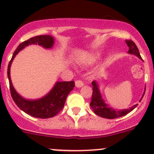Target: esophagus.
Here are the masks:
<instances>
[{
    "label": "esophagus",
    "instance_id": "34e87169",
    "mask_svg": "<svg viewBox=\"0 0 154 154\" xmlns=\"http://www.w3.org/2000/svg\"><path fill=\"white\" fill-rule=\"evenodd\" d=\"M83 85H84V83H83V81H81V80H76L75 81V86L76 87H77V88H81Z\"/></svg>",
    "mask_w": 154,
    "mask_h": 154
}]
</instances>
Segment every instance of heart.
Wrapping results in <instances>:
<instances>
[{"label":"heart","mask_w":154,"mask_h":154,"mask_svg":"<svg viewBox=\"0 0 154 154\" xmlns=\"http://www.w3.org/2000/svg\"><path fill=\"white\" fill-rule=\"evenodd\" d=\"M97 58H98V55H97V54H89V55L86 56V57L82 60V63L88 64V63H91V62L94 61V60H97Z\"/></svg>","instance_id":"obj_1"}]
</instances>
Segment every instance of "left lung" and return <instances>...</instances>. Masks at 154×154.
Returning a JSON list of instances; mask_svg holds the SVG:
<instances>
[{
  "label": "left lung",
  "instance_id": "1",
  "mask_svg": "<svg viewBox=\"0 0 154 154\" xmlns=\"http://www.w3.org/2000/svg\"><path fill=\"white\" fill-rule=\"evenodd\" d=\"M126 43H127V46L129 47L128 53L130 54H133V55L139 57L140 60H142V57H141L140 54H139V49H138L137 46L136 45L134 42L131 40H126ZM91 85L93 86V91H92V97H91V101L90 103V106L94 112L98 116L104 119H116V118L122 117L125 116L129 112L133 111L138 104L133 105V106L130 107L129 109H119L116 110L114 109L111 108L106 104L103 100V97H102L101 94H100V88H99L98 83L96 81H93L91 83ZM144 92H145V88H144V91L143 93V95L139 100V102L142 100V97H143Z\"/></svg>",
  "mask_w": 154,
  "mask_h": 154
}]
</instances>
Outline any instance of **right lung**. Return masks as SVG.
<instances>
[{
  "label": "right lung",
  "mask_w": 154,
  "mask_h": 154,
  "mask_svg": "<svg viewBox=\"0 0 154 154\" xmlns=\"http://www.w3.org/2000/svg\"><path fill=\"white\" fill-rule=\"evenodd\" d=\"M55 39L50 35H37L21 43L13 53L12 59L8 65L7 76L10 82L11 95L15 104L22 111L29 116L39 119H49L58 114L64 106L68 94L75 86L74 81L57 82L52 89L44 97L35 100L24 98L14 88L10 77V67L15 56L22 49L30 45H38L45 49L53 48Z\"/></svg>",
  "instance_id": "add662e5"
}]
</instances>
